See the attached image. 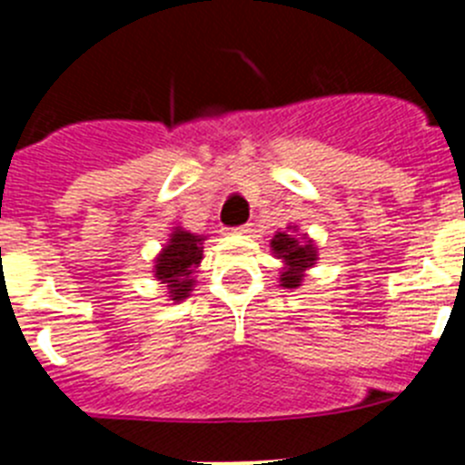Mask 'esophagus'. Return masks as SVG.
I'll use <instances>...</instances> for the list:
<instances>
[{
    "instance_id": "34e87169",
    "label": "esophagus",
    "mask_w": 465,
    "mask_h": 465,
    "mask_svg": "<svg viewBox=\"0 0 465 465\" xmlns=\"http://www.w3.org/2000/svg\"><path fill=\"white\" fill-rule=\"evenodd\" d=\"M252 228H253L252 223H246V225H240V228H237L235 232H237V235H246V232H252Z\"/></svg>"
}]
</instances>
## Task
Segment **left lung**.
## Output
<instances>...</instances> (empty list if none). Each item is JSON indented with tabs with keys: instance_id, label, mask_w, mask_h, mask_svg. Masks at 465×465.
Instances as JSON below:
<instances>
[{
	"instance_id": "obj_1",
	"label": "left lung",
	"mask_w": 465,
	"mask_h": 465,
	"mask_svg": "<svg viewBox=\"0 0 465 465\" xmlns=\"http://www.w3.org/2000/svg\"><path fill=\"white\" fill-rule=\"evenodd\" d=\"M274 258L282 261V272H279V286L283 289H300L307 277V270H312L319 261V249L314 240L307 232H298V225H289L286 230H277L270 242Z\"/></svg>"
}]
</instances>
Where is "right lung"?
Masks as SVG:
<instances>
[{"label":"right lung","mask_w":465,"mask_h":465,"mask_svg":"<svg viewBox=\"0 0 465 465\" xmlns=\"http://www.w3.org/2000/svg\"><path fill=\"white\" fill-rule=\"evenodd\" d=\"M204 240V235L176 225L172 228L170 240L153 258V277L165 283L167 300L172 302H182L195 289V272L203 262Z\"/></svg>","instance_id":"add662e5"}]
</instances>
